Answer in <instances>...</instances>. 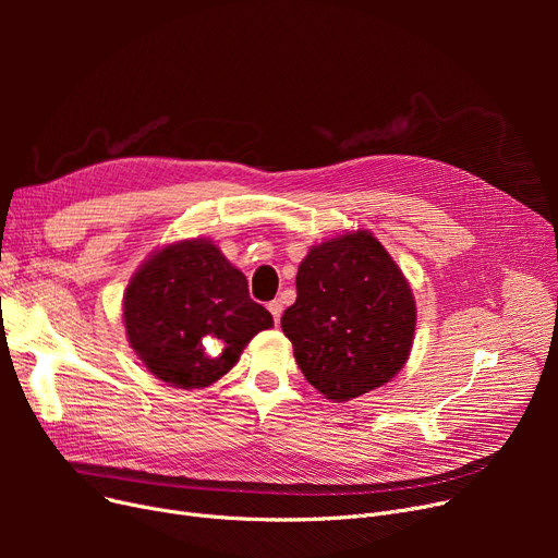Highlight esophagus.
<instances>
[{
    "label": "esophagus",
    "instance_id": "esophagus-1",
    "mask_svg": "<svg viewBox=\"0 0 558 558\" xmlns=\"http://www.w3.org/2000/svg\"><path fill=\"white\" fill-rule=\"evenodd\" d=\"M269 312L274 316V324H280V314H282V301H271L269 305Z\"/></svg>",
    "mask_w": 558,
    "mask_h": 558
}]
</instances>
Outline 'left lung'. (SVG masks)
<instances>
[{
	"label": "left lung",
	"mask_w": 558,
	"mask_h": 558,
	"mask_svg": "<svg viewBox=\"0 0 558 558\" xmlns=\"http://www.w3.org/2000/svg\"><path fill=\"white\" fill-rule=\"evenodd\" d=\"M282 332L307 383L330 400L368 393L404 366L416 305L398 264L371 232L310 248Z\"/></svg>",
	"instance_id": "left-lung-1"
}]
</instances>
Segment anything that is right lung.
Returning <instances> with one entry per match:
<instances>
[{
	"label": "right lung",
	"instance_id": "right-lung-1",
	"mask_svg": "<svg viewBox=\"0 0 558 558\" xmlns=\"http://www.w3.org/2000/svg\"><path fill=\"white\" fill-rule=\"evenodd\" d=\"M124 324L137 357L158 379L198 389L238 364L274 316L248 296L244 274L213 242L190 240L142 264L126 289Z\"/></svg>",
	"mask_w": 558,
	"mask_h": 558
}]
</instances>
